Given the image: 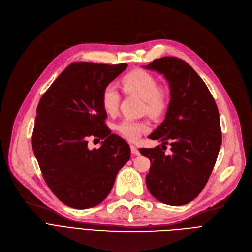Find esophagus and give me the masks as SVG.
Instances as JSON below:
<instances>
[{"label": "esophagus", "instance_id": "1", "mask_svg": "<svg viewBox=\"0 0 252 252\" xmlns=\"http://www.w3.org/2000/svg\"><path fill=\"white\" fill-rule=\"evenodd\" d=\"M130 152H131V154H134V155H139L140 154V151H139L138 147H136L135 145H130Z\"/></svg>", "mask_w": 252, "mask_h": 252}]
</instances>
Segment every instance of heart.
<instances>
[{
    "label": "heart",
    "mask_w": 252,
    "mask_h": 252,
    "mask_svg": "<svg viewBox=\"0 0 252 252\" xmlns=\"http://www.w3.org/2000/svg\"><path fill=\"white\" fill-rule=\"evenodd\" d=\"M123 86L127 93L135 94L144 100L145 107L150 114L158 116L166 110L169 102L168 92L162 87H158L157 78L151 72L145 69L131 70L123 78ZM101 100L106 112L113 114L117 111L121 94L114 83L105 86ZM116 128L125 138L137 141L149 130V126L145 122L126 118L119 123Z\"/></svg>",
    "instance_id": "b5f03b06"
}]
</instances>
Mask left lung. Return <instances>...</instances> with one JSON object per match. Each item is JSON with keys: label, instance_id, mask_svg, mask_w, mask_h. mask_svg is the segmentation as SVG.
<instances>
[{"label": "left lung", "instance_id": "8db88e82", "mask_svg": "<svg viewBox=\"0 0 252 252\" xmlns=\"http://www.w3.org/2000/svg\"><path fill=\"white\" fill-rule=\"evenodd\" d=\"M144 68L163 74L170 90L164 121L149 136L162 142V148L139 149L151 162L147 188L162 203L187 204L203 190L217 161L221 145L218 106L202 78L184 60L162 57ZM167 143L170 156L163 151Z\"/></svg>", "mask_w": 252, "mask_h": 252}]
</instances>
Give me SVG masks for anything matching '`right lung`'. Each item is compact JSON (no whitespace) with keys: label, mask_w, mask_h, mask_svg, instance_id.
I'll return each instance as SVG.
<instances>
[{"label":"right lung","mask_w":252,"mask_h":252,"mask_svg":"<svg viewBox=\"0 0 252 252\" xmlns=\"http://www.w3.org/2000/svg\"><path fill=\"white\" fill-rule=\"evenodd\" d=\"M126 67L71 63L38 102L32 150L48 187L67 206L86 209L101 203L129 160L128 144L105 125L101 100L105 86ZM90 136L104 140L99 150L87 148Z\"/></svg>","instance_id":"right-lung-1"}]
</instances>
